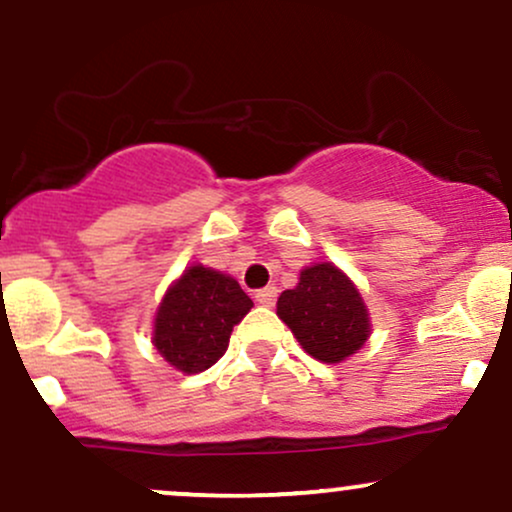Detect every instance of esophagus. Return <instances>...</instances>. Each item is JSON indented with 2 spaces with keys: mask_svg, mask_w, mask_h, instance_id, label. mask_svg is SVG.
<instances>
[{
  "mask_svg": "<svg viewBox=\"0 0 512 512\" xmlns=\"http://www.w3.org/2000/svg\"><path fill=\"white\" fill-rule=\"evenodd\" d=\"M255 301L260 305H274L276 301V286H264V289L255 291Z\"/></svg>",
  "mask_w": 512,
  "mask_h": 512,
  "instance_id": "obj_1",
  "label": "esophagus"
}]
</instances>
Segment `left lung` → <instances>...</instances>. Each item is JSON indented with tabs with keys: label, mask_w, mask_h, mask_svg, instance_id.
Instances as JSON below:
<instances>
[{
	"label": "left lung",
	"mask_w": 512,
	"mask_h": 512,
	"mask_svg": "<svg viewBox=\"0 0 512 512\" xmlns=\"http://www.w3.org/2000/svg\"><path fill=\"white\" fill-rule=\"evenodd\" d=\"M276 315L310 356L325 363L356 354L370 332L361 293L330 262L303 269L296 289L279 296Z\"/></svg>",
	"instance_id": "1"
}]
</instances>
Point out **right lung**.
<instances>
[{
    "label": "right lung",
    "mask_w": 512,
    "mask_h": 512,
    "mask_svg": "<svg viewBox=\"0 0 512 512\" xmlns=\"http://www.w3.org/2000/svg\"><path fill=\"white\" fill-rule=\"evenodd\" d=\"M250 308V296L236 279L195 264L170 286L158 308V354L182 373H202L226 354L233 327Z\"/></svg>",
    "instance_id": "right-lung-1"
}]
</instances>
